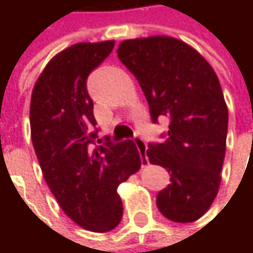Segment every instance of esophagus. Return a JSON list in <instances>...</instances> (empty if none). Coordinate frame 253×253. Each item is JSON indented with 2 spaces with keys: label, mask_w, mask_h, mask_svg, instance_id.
<instances>
[{
  "label": "esophagus",
  "mask_w": 253,
  "mask_h": 253,
  "mask_svg": "<svg viewBox=\"0 0 253 253\" xmlns=\"http://www.w3.org/2000/svg\"><path fill=\"white\" fill-rule=\"evenodd\" d=\"M134 143H136V146H137L139 152H142V155H143V161L146 163V161H148V158H146V143H145L140 137H134Z\"/></svg>",
  "instance_id": "esophagus-1"
}]
</instances>
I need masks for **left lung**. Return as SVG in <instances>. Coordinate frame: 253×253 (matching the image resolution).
<instances>
[{"label": "left lung", "instance_id": "1", "mask_svg": "<svg viewBox=\"0 0 253 253\" xmlns=\"http://www.w3.org/2000/svg\"><path fill=\"white\" fill-rule=\"evenodd\" d=\"M117 55L137 79L152 122L170 119L167 140L146 149L149 163L171 177L157 207L171 221L193 223L210 210L221 183L228 111L220 80L193 46L173 36L126 39Z\"/></svg>", "mask_w": 253, "mask_h": 253}]
</instances>
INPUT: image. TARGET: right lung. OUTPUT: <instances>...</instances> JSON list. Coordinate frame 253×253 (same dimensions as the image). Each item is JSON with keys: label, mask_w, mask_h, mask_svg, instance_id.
I'll return each mask as SVG.
<instances>
[{"label": "right lung", "mask_w": 253, "mask_h": 253, "mask_svg": "<svg viewBox=\"0 0 253 253\" xmlns=\"http://www.w3.org/2000/svg\"><path fill=\"white\" fill-rule=\"evenodd\" d=\"M113 48L114 41H102L63 49L48 61L30 98V136L43 178L61 210L96 233L119 226L123 202L117 187L142 166L133 140L95 143L86 79Z\"/></svg>", "instance_id": "1"}]
</instances>
